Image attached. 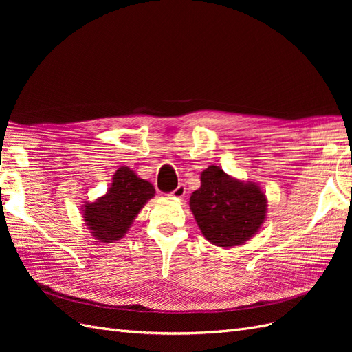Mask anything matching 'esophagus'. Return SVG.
Here are the masks:
<instances>
[{
    "label": "esophagus",
    "mask_w": 352,
    "mask_h": 352,
    "mask_svg": "<svg viewBox=\"0 0 352 352\" xmlns=\"http://www.w3.org/2000/svg\"><path fill=\"white\" fill-rule=\"evenodd\" d=\"M185 194H186V188H185V185H179L172 194H170V197H173V198H184L185 197Z\"/></svg>",
    "instance_id": "obj_1"
}]
</instances>
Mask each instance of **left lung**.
<instances>
[{
	"mask_svg": "<svg viewBox=\"0 0 352 352\" xmlns=\"http://www.w3.org/2000/svg\"><path fill=\"white\" fill-rule=\"evenodd\" d=\"M189 207L208 242L232 248L260 230L267 214V198L255 182L235 179L221 167L210 166L201 173V186L190 195Z\"/></svg>",
	"mask_w": 352,
	"mask_h": 352,
	"instance_id": "obj_1",
	"label": "left lung"
}]
</instances>
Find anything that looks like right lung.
<instances>
[{
    "instance_id": "right-lung-1",
    "label": "right lung",
    "mask_w": 352,
    "mask_h": 352,
    "mask_svg": "<svg viewBox=\"0 0 352 352\" xmlns=\"http://www.w3.org/2000/svg\"><path fill=\"white\" fill-rule=\"evenodd\" d=\"M154 194L153 184L141 179L129 167L122 166L114 173L107 194L83 204L85 226L100 242L119 241Z\"/></svg>"
}]
</instances>
